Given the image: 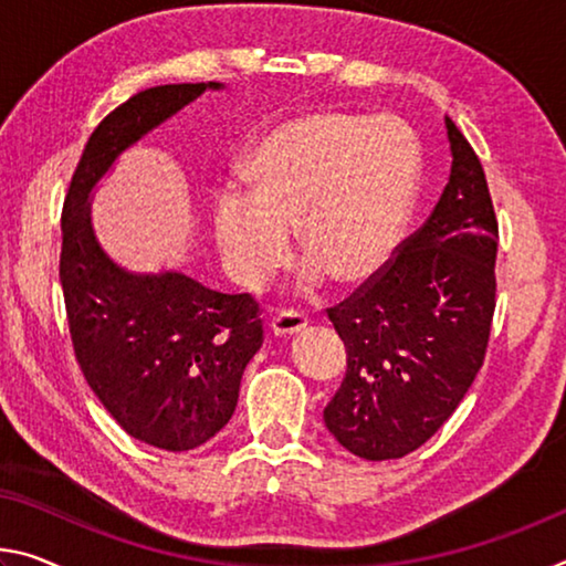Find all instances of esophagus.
<instances>
[{
  "mask_svg": "<svg viewBox=\"0 0 566 566\" xmlns=\"http://www.w3.org/2000/svg\"><path fill=\"white\" fill-rule=\"evenodd\" d=\"M269 327H272L276 337H290L307 327V317L300 315V312H294V310H284V312H280V315L272 317V325Z\"/></svg>",
  "mask_w": 566,
  "mask_h": 566,
  "instance_id": "1",
  "label": "esophagus"
}]
</instances>
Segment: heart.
<instances>
[{
  "instance_id": "1",
  "label": "heart",
  "mask_w": 566,
  "mask_h": 566,
  "mask_svg": "<svg viewBox=\"0 0 566 566\" xmlns=\"http://www.w3.org/2000/svg\"><path fill=\"white\" fill-rule=\"evenodd\" d=\"M420 143L406 123L312 111L274 123L244 160L247 191L213 199V237L223 266L259 290L290 251L302 280L357 284L380 274L406 234L418 199Z\"/></svg>"
}]
</instances>
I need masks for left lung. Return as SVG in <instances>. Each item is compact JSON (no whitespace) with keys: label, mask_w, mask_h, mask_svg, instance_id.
<instances>
[{"label":"left lung","mask_w":566,"mask_h":566,"mask_svg":"<svg viewBox=\"0 0 566 566\" xmlns=\"http://www.w3.org/2000/svg\"><path fill=\"white\" fill-rule=\"evenodd\" d=\"M446 130L453 164L433 213L380 274L327 310L347 373L325 426L367 461L423 446L459 408L486 355L499 223L479 156L451 118Z\"/></svg>","instance_id":"left-lung-1"}]
</instances>
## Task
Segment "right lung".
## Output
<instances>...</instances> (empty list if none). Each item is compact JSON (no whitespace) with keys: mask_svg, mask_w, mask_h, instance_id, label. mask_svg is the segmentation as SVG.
<instances>
[{"mask_svg":"<svg viewBox=\"0 0 566 566\" xmlns=\"http://www.w3.org/2000/svg\"><path fill=\"white\" fill-rule=\"evenodd\" d=\"M221 83L140 90L97 125L62 206L60 282L85 380L125 433L191 451L234 416L244 367L264 343L251 294L209 290L184 272L140 274L95 239L90 193L120 154Z\"/></svg>","mask_w":566,"mask_h":566,"instance_id":"obj_1","label":"right lung"}]
</instances>
